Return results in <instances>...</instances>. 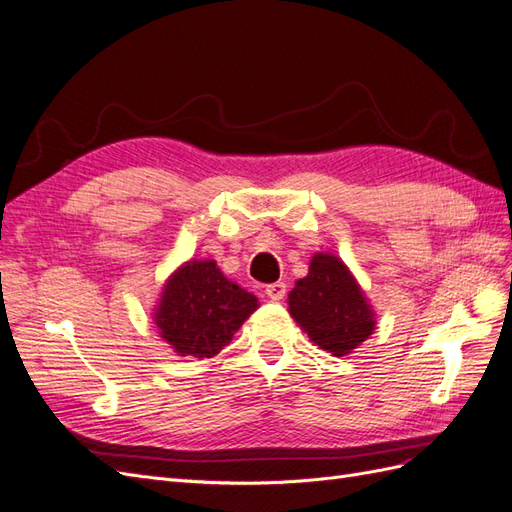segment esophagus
<instances>
[{"label": "esophagus", "instance_id": "1", "mask_svg": "<svg viewBox=\"0 0 512 512\" xmlns=\"http://www.w3.org/2000/svg\"><path fill=\"white\" fill-rule=\"evenodd\" d=\"M267 297L271 301H282L286 297V284L284 282H275V284H269L267 290H265Z\"/></svg>", "mask_w": 512, "mask_h": 512}]
</instances>
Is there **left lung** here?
Wrapping results in <instances>:
<instances>
[{
  "mask_svg": "<svg viewBox=\"0 0 512 512\" xmlns=\"http://www.w3.org/2000/svg\"><path fill=\"white\" fill-rule=\"evenodd\" d=\"M288 312L316 346L333 356L359 348L376 329V312L346 262L316 252L309 271L288 292Z\"/></svg>",
  "mask_w": 512,
  "mask_h": 512,
  "instance_id": "8db88e82",
  "label": "left lung"
}]
</instances>
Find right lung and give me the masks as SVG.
<instances>
[{
    "label": "right lung",
    "mask_w": 512,
    "mask_h": 512,
    "mask_svg": "<svg viewBox=\"0 0 512 512\" xmlns=\"http://www.w3.org/2000/svg\"><path fill=\"white\" fill-rule=\"evenodd\" d=\"M258 299L230 282L215 260H188L168 275L153 322L177 356L203 361L230 344Z\"/></svg>",
    "instance_id": "1"
}]
</instances>
